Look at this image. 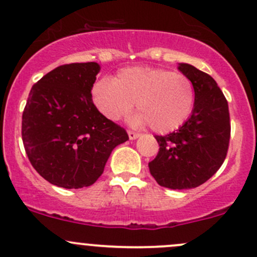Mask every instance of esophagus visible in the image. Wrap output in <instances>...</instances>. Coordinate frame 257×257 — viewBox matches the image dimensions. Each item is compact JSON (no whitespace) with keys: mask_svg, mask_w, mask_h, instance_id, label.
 I'll return each mask as SVG.
<instances>
[{"mask_svg":"<svg viewBox=\"0 0 257 257\" xmlns=\"http://www.w3.org/2000/svg\"><path fill=\"white\" fill-rule=\"evenodd\" d=\"M128 136H129V139L134 140V139H137V138H139L140 134H139V133H136V132L129 131V132H128Z\"/></svg>","mask_w":257,"mask_h":257,"instance_id":"esophagus-1","label":"esophagus"}]
</instances>
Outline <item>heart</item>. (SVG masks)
Here are the masks:
<instances>
[{
	"instance_id": "b5f03b06",
	"label": "heart",
	"mask_w": 257,
	"mask_h": 257,
	"mask_svg": "<svg viewBox=\"0 0 257 257\" xmlns=\"http://www.w3.org/2000/svg\"><path fill=\"white\" fill-rule=\"evenodd\" d=\"M94 107L109 120L125 117L136 103L134 125L160 134L171 133L190 118L194 107L192 81L182 74L156 67L120 70L112 81L99 80L91 90Z\"/></svg>"
}]
</instances>
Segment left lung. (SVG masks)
<instances>
[{"label": "left lung", "mask_w": 257, "mask_h": 257, "mask_svg": "<svg viewBox=\"0 0 257 257\" xmlns=\"http://www.w3.org/2000/svg\"><path fill=\"white\" fill-rule=\"evenodd\" d=\"M178 70L192 81L194 107L190 118L167 136H156L158 156L149 163L151 176L171 190L201 186L224 163L230 139L228 102L214 79L190 64Z\"/></svg>", "instance_id": "1"}]
</instances>
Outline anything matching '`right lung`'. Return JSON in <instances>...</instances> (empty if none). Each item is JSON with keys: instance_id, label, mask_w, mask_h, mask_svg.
Here are the masks:
<instances>
[{"instance_id": "right-lung-1", "label": "right lung", "mask_w": 257, "mask_h": 257, "mask_svg": "<svg viewBox=\"0 0 257 257\" xmlns=\"http://www.w3.org/2000/svg\"><path fill=\"white\" fill-rule=\"evenodd\" d=\"M97 63L58 66L29 92L22 117V139L32 166L63 188L93 185L113 149L129 139L121 126L94 107L91 90Z\"/></svg>"}]
</instances>
